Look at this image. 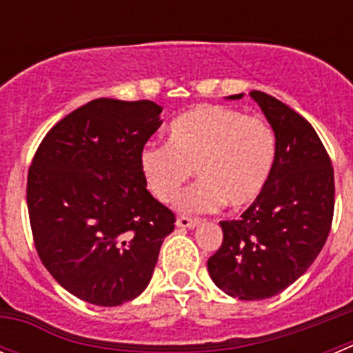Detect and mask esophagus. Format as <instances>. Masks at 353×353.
<instances>
[{
    "label": "esophagus",
    "mask_w": 353,
    "mask_h": 353,
    "mask_svg": "<svg viewBox=\"0 0 353 353\" xmlns=\"http://www.w3.org/2000/svg\"><path fill=\"white\" fill-rule=\"evenodd\" d=\"M199 224V219H192V217H185V215H180L176 219V226L179 228H196Z\"/></svg>",
    "instance_id": "esophagus-1"
}]
</instances>
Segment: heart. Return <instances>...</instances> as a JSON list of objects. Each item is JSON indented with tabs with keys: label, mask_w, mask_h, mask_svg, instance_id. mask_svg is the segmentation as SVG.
I'll return each mask as SVG.
<instances>
[{
	"label": "heart",
	"mask_w": 353,
	"mask_h": 353,
	"mask_svg": "<svg viewBox=\"0 0 353 353\" xmlns=\"http://www.w3.org/2000/svg\"><path fill=\"white\" fill-rule=\"evenodd\" d=\"M277 155L272 127L256 117L221 105H198L170 125V143L143 148L139 168L148 191L162 203L192 176L199 182L180 192V212L233 210L252 205L269 183Z\"/></svg>",
	"instance_id": "1"
}]
</instances>
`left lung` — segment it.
I'll return each instance as SVG.
<instances>
[{
	"label": "left lung",
	"instance_id": "8db88e82",
	"mask_svg": "<svg viewBox=\"0 0 353 353\" xmlns=\"http://www.w3.org/2000/svg\"><path fill=\"white\" fill-rule=\"evenodd\" d=\"M249 95L276 134V164L240 219L221 221L223 244L207 267L230 297L263 301L297 281L322 251L334 214V171L310 121L276 97Z\"/></svg>",
	"mask_w": 353,
	"mask_h": 353
}]
</instances>
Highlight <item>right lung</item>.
I'll return each mask as SVG.
<instances>
[{"label": "right lung", "instance_id": "1", "mask_svg": "<svg viewBox=\"0 0 353 353\" xmlns=\"http://www.w3.org/2000/svg\"><path fill=\"white\" fill-rule=\"evenodd\" d=\"M152 101L95 99L60 120L28 173L43 267L77 299L120 305L148 286L174 214L146 191L139 157L162 125Z\"/></svg>", "mask_w": 353, "mask_h": 353}]
</instances>
